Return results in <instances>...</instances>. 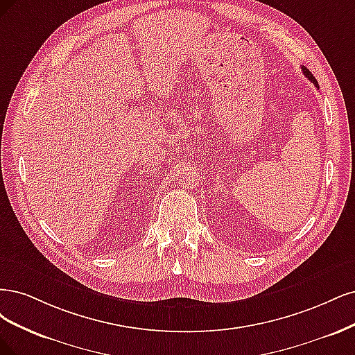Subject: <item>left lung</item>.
Masks as SVG:
<instances>
[{
  "mask_svg": "<svg viewBox=\"0 0 355 355\" xmlns=\"http://www.w3.org/2000/svg\"><path fill=\"white\" fill-rule=\"evenodd\" d=\"M302 72H304V75H305V76H306L308 79H310V81H311V83H313V84H314L315 87H318V84H317V81H315V78L313 76V73H311L310 71H308V69H306V67H305V66H302Z\"/></svg>",
  "mask_w": 355,
  "mask_h": 355,
  "instance_id": "1",
  "label": "left lung"
}]
</instances>
